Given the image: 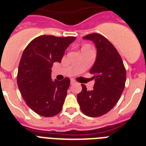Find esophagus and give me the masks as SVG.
Here are the masks:
<instances>
[{
    "mask_svg": "<svg viewBox=\"0 0 146 146\" xmlns=\"http://www.w3.org/2000/svg\"><path fill=\"white\" fill-rule=\"evenodd\" d=\"M75 80H70V84L71 85H73V84H75Z\"/></svg>",
    "mask_w": 146,
    "mask_h": 146,
    "instance_id": "34e87169",
    "label": "esophagus"
}]
</instances>
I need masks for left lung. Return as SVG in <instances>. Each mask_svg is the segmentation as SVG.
<instances>
[{
	"instance_id": "8db88e82",
	"label": "left lung",
	"mask_w": 146,
	"mask_h": 146,
	"mask_svg": "<svg viewBox=\"0 0 146 146\" xmlns=\"http://www.w3.org/2000/svg\"><path fill=\"white\" fill-rule=\"evenodd\" d=\"M83 38L92 41L97 49L96 62L90 70L96 82L91 91L82 84L77 101L82 113L96 117L108 113L117 103L124 89L127 73L120 55L106 38L92 33Z\"/></svg>"
}]
</instances>
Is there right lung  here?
<instances>
[{
  "mask_svg": "<svg viewBox=\"0 0 146 146\" xmlns=\"http://www.w3.org/2000/svg\"><path fill=\"white\" fill-rule=\"evenodd\" d=\"M76 37L41 35L26 46L17 73V85L26 104L42 117H53L62 110L70 80H51V67L61 62L64 51Z\"/></svg>",
  "mask_w": 146,
  "mask_h": 146,
  "instance_id": "add662e5",
  "label": "right lung"
}]
</instances>
